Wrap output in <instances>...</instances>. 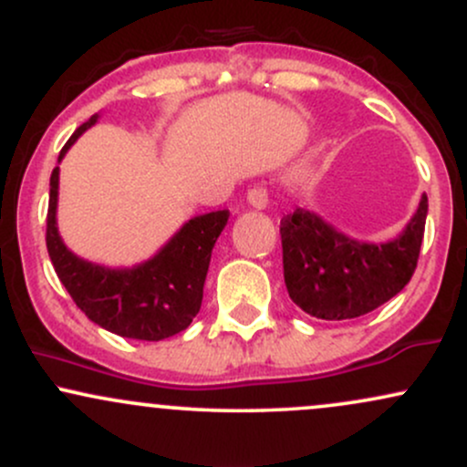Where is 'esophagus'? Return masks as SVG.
Listing matches in <instances>:
<instances>
[{"mask_svg": "<svg viewBox=\"0 0 467 467\" xmlns=\"http://www.w3.org/2000/svg\"><path fill=\"white\" fill-rule=\"evenodd\" d=\"M245 200H248L252 208H256V211H264V208L267 206V189L265 186H252V189H248Z\"/></svg>", "mask_w": 467, "mask_h": 467, "instance_id": "34e87169", "label": "esophagus"}]
</instances>
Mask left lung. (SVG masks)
Masks as SVG:
<instances>
[{"mask_svg": "<svg viewBox=\"0 0 467 467\" xmlns=\"http://www.w3.org/2000/svg\"><path fill=\"white\" fill-rule=\"evenodd\" d=\"M428 197L398 239L364 244L305 208L281 219L283 276L289 298L323 320L358 318L404 289L420 259Z\"/></svg>", "mask_w": 467, "mask_h": 467, "instance_id": "obj_1", "label": "left lung"}]
</instances>
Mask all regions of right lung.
<instances>
[{
  "mask_svg": "<svg viewBox=\"0 0 467 467\" xmlns=\"http://www.w3.org/2000/svg\"><path fill=\"white\" fill-rule=\"evenodd\" d=\"M96 118L72 133L58 153V162ZM57 195L58 166L50 175L46 245L57 276L80 312L111 334L133 340L155 342L184 331L202 307L213 245L230 213L215 211L192 217L153 259L131 270H111L78 259L66 248L57 230Z\"/></svg>",
  "mask_w": 467,
  "mask_h": 467,
  "instance_id": "1",
  "label": "right lung"
}]
</instances>
